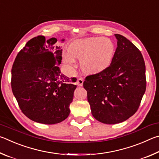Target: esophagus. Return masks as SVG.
I'll list each match as a JSON object with an SVG mask.
<instances>
[{"label": "esophagus", "mask_w": 159, "mask_h": 159, "mask_svg": "<svg viewBox=\"0 0 159 159\" xmlns=\"http://www.w3.org/2000/svg\"><path fill=\"white\" fill-rule=\"evenodd\" d=\"M83 82H84V80H83L82 78H80V79H78L76 83H77V85H79V86H83Z\"/></svg>", "instance_id": "obj_1"}]
</instances>
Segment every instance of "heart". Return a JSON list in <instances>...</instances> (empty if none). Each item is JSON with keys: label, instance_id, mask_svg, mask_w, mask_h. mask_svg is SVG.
<instances>
[{"label": "heart", "instance_id": "obj_1", "mask_svg": "<svg viewBox=\"0 0 159 159\" xmlns=\"http://www.w3.org/2000/svg\"><path fill=\"white\" fill-rule=\"evenodd\" d=\"M68 52L63 55V61L69 68H75V59H79L84 73L97 74L104 71L111 64L115 46L108 38L90 37L75 40L69 45Z\"/></svg>", "mask_w": 159, "mask_h": 159}]
</instances>
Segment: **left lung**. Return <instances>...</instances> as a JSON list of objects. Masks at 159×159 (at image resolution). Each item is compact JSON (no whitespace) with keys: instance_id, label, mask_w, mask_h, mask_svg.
Instances as JSON below:
<instances>
[{"instance_id":"left-lung-1","label":"left lung","mask_w":159,"mask_h":159,"mask_svg":"<svg viewBox=\"0 0 159 159\" xmlns=\"http://www.w3.org/2000/svg\"><path fill=\"white\" fill-rule=\"evenodd\" d=\"M117 48L110 66L85 78L83 87L93 117L106 124L125 121L138 109L146 90L145 64L140 51L115 34Z\"/></svg>"}]
</instances>
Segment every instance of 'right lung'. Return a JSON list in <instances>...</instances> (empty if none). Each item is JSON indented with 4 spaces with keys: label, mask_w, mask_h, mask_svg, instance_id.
<instances>
[{
    "label": "right lung",
    "mask_w": 159,
    "mask_h": 159,
    "mask_svg": "<svg viewBox=\"0 0 159 159\" xmlns=\"http://www.w3.org/2000/svg\"><path fill=\"white\" fill-rule=\"evenodd\" d=\"M57 41L56 38H33L17 54L12 68V90L21 111L29 119L47 125L69 116L76 88L72 83L76 78L61 74L58 66L62 49Z\"/></svg>",
    "instance_id": "1"
}]
</instances>
